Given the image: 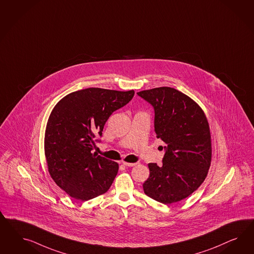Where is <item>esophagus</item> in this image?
I'll return each mask as SVG.
<instances>
[{
    "label": "esophagus",
    "instance_id": "34e87169",
    "mask_svg": "<svg viewBox=\"0 0 254 254\" xmlns=\"http://www.w3.org/2000/svg\"><path fill=\"white\" fill-rule=\"evenodd\" d=\"M123 163L124 166H126V167H134V166H136L137 165V163H127V162H122Z\"/></svg>",
    "mask_w": 254,
    "mask_h": 254
}]
</instances>
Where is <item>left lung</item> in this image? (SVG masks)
<instances>
[{"label":"left lung","mask_w":254,"mask_h":254,"mask_svg":"<svg viewBox=\"0 0 254 254\" xmlns=\"http://www.w3.org/2000/svg\"><path fill=\"white\" fill-rule=\"evenodd\" d=\"M154 111V131L165 142L163 164L148 165L143 184L149 197L171 204L194 192L208 174L211 140L208 120L201 108L177 89L163 86L137 93Z\"/></svg>","instance_id":"8db88e82"}]
</instances>
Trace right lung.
<instances>
[{
    "label": "right lung",
    "instance_id": "right-lung-1",
    "mask_svg": "<svg viewBox=\"0 0 254 254\" xmlns=\"http://www.w3.org/2000/svg\"><path fill=\"white\" fill-rule=\"evenodd\" d=\"M134 94L90 87L70 93L55 106L46 126L45 153L51 177L69 196L91 199L111 187L118 164L91 151L108 118Z\"/></svg>",
    "mask_w": 254,
    "mask_h": 254
}]
</instances>
